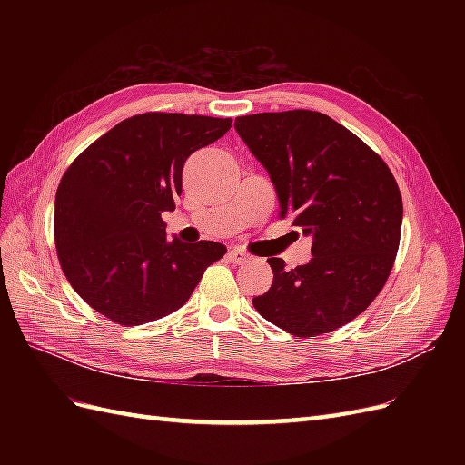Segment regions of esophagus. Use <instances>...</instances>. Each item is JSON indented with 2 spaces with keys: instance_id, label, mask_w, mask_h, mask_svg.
Segmentation results:
<instances>
[{
  "instance_id": "esophagus-1",
  "label": "esophagus",
  "mask_w": 465,
  "mask_h": 465,
  "mask_svg": "<svg viewBox=\"0 0 465 465\" xmlns=\"http://www.w3.org/2000/svg\"><path fill=\"white\" fill-rule=\"evenodd\" d=\"M227 258H229L232 263H244V262L250 260V256L246 254V252H244L242 248H238V246H232V248L229 250Z\"/></svg>"
}]
</instances>
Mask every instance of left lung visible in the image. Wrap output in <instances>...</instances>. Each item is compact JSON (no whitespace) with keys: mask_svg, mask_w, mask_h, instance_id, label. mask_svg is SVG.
<instances>
[{"mask_svg":"<svg viewBox=\"0 0 465 465\" xmlns=\"http://www.w3.org/2000/svg\"><path fill=\"white\" fill-rule=\"evenodd\" d=\"M234 128L270 174L279 217L312 236V260L285 270L270 258L273 283L252 301L294 337H316L367 311L396 262L403 203L388 164L322 112L241 116Z\"/></svg>","mask_w":465,"mask_h":465,"instance_id":"1","label":"left lung"}]
</instances>
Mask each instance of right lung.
<instances>
[{
    "label": "right lung",
    "instance_id": "1",
    "mask_svg": "<svg viewBox=\"0 0 465 465\" xmlns=\"http://www.w3.org/2000/svg\"><path fill=\"white\" fill-rule=\"evenodd\" d=\"M231 118L145 112L116 124L69 164L55 192L58 260L79 297L122 326L173 314L219 242L168 241L163 211H174L193 151L231 130Z\"/></svg>",
    "mask_w": 465,
    "mask_h": 465
}]
</instances>
